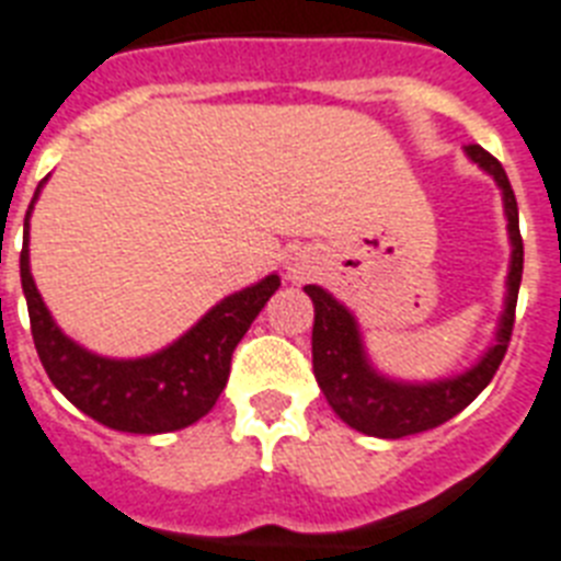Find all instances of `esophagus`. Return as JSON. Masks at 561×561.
<instances>
[{"instance_id":"obj_1","label":"esophagus","mask_w":561,"mask_h":561,"mask_svg":"<svg viewBox=\"0 0 561 561\" xmlns=\"http://www.w3.org/2000/svg\"><path fill=\"white\" fill-rule=\"evenodd\" d=\"M317 253L308 248H294L285 256V273H288L290 282H308L317 273Z\"/></svg>"}]
</instances>
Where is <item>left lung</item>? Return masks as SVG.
I'll return each instance as SVG.
<instances>
[{"instance_id":"obj_1","label":"left lung","mask_w":561,"mask_h":561,"mask_svg":"<svg viewBox=\"0 0 561 561\" xmlns=\"http://www.w3.org/2000/svg\"><path fill=\"white\" fill-rule=\"evenodd\" d=\"M463 152L502 190L510 248H513L502 320L495 328V340L478 357L476 366H470L461 375L426 380V383L394 380V377L377 371L375 363L368 359L354 313L320 285H305V294L311 296L313 302V377H317L328 407L334 409L336 417L348 423L352 430L371 435V438H407V435H417V432L435 430V426L446 423L461 409L470 407L472 400L486 389V383L493 380V375L502 366L504 354H507L513 320H516L522 267H525V244H522V233H518L516 195H513L504 167L486 149L470 144V147H463Z\"/></svg>"}]
</instances>
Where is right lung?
I'll use <instances>...</instances> for the list:
<instances>
[{
  "label": "right lung",
  "mask_w": 561,
  "mask_h": 561,
  "mask_svg": "<svg viewBox=\"0 0 561 561\" xmlns=\"http://www.w3.org/2000/svg\"><path fill=\"white\" fill-rule=\"evenodd\" d=\"M45 181H39L34 202L25 213L20 276L36 354L43 359L51 383L80 412L117 432L161 435L202 421L216 407L218 394L225 391L236 345L248 334L250 322L256 320L267 299L276 294L282 285L279 276L271 273L256 285L225 296L186 334L178 336L175 343L161 352L135 359L89 352L62 334V328L54 322L31 276L28 221Z\"/></svg>",
  "instance_id": "right-lung-1"
}]
</instances>
